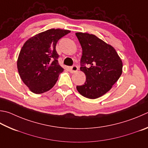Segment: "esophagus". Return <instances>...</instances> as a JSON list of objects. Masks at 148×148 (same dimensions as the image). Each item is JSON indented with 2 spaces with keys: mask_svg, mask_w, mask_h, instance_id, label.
I'll return each mask as SVG.
<instances>
[{
  "mask_svg": "<svg viewBox=\"0 0 148 148\" xmlns=\"http://www.w3.org/2000/svg\"><path fill=\"white\" fill-rule=\"evenodd\" d=\"M77 70H78V67L76 65H73L70 68V71H71L72 73H74V72H76Z\"/></svg>",
  "mask_w": 148,
  "mask_h": 148,
  "instance_id": "esophagus-1",
  "label": "esophagus"
}]
</instances>
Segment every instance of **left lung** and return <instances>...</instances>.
Instances as JSON below:
<instances>
[{
  "label": "left lung",
  "mask_w": 148,
  "mask_h": 148,
  "mask_svg": "<svg viewBox=\"0 0 148 148\" xmlns=\"http://www.w3.org/2000/svg\"><path fill=\"white\" fill-rule=\"evenodd\" d=\"M76 36L82 48L80 70L86 76L84 84L76 88L85 98H98L108 92L119 79L122 61L111 45L95 35L77 32Z\"/></svg>",
  "instance_id": "left-lung-1"
}]
</instances>
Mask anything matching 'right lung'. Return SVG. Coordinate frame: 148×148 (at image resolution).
Returning <instances> with one entry per match:
<instances>
[{"mask_svg":"<svg viewBox=\"0 0 148 148\" xmlns=\"http://www.w3.org/2000/svg\"><path fill=\"white\" fill-rule=\"evenodd\" d=\"M71 31L50 29L28 39L17 60L18 74L32 92L42 94L50 90L63 69L58 63L56 50L58 41Z\"/></svg>","mask_w":148,"mask_h":148,"instance_id":"right-lung-1","label":"right lung"}]
</instances>
